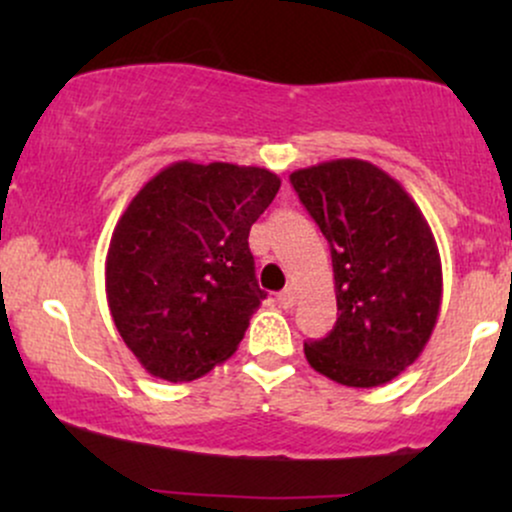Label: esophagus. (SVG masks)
<instances>
[{"label":"esophagus","mask_w":512,"mask_h":512,"mask_svg":"<svg viewBox=\"0 0 512 512\" xmlns=\"http://www.w3.org/2000/svg\"><path fill=\"white\" fill-rule=\"evenodd\" d=\"M276 301H279V305L281 308H293V305H296V291L293 289H286V291H281L279 296H276Z\"/></svg>","instance_id":"1"}]
</instances>
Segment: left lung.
Here are the masks:
<instances>
[{
  "label": "left lung",
  "instance_id": "8db88e82",
  "mask_svg": "<svg viewBox=\"0 0 512 512\" xmlns=\"http://www.w3.org/2000/svg\"><path fill=\"white\" fill-rule=\"evenodd\" d=\"M332 252L337 322L305 342L317 373L346 387L395 380L436 327L443 269L436 238L404 187L373 163L337 158L291 173Z\"/></svg>",
  "mask_w": 512,
  "mask_h": 512
}]
</instances>
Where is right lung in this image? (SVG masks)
<instances>
[{"mask_svg": "<svg viewBox=\"0 0 512 512\" xmlns=\"http://www.w3.org/2000/svg\"><path fill=\"white\" fill-rule=\"evenodd\" d=\"M272 170L178 161L117 221L105 293L122 342L156 378L195 380L236 354L264 291L250 226L279 192Z\"/></svg>", "mask_w": 512, "mask_h": 512, "instance_id": "right-lung-1", "label": "right lung"}]
</instances>
